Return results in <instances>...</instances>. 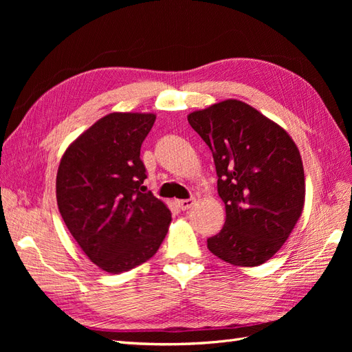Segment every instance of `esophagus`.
<instances>
[{
  "label": "esophagus",
  "mask_w": 352,
  "mask_h": 352,
  "mask_svg": "<svg viewBox=\"0 0 352 352\" xmlns=\"http://www.w3.org/2000/svg\"><path fill=\"white\" fill-rule=\"evenodd\" d=\"M195 198H188V199H180V201H177V206H179V208L180 210H184V211H186V210H189V208H192L194 206H195Z\"/></svg>",
  "instance_id": "1"
}]
</instances>
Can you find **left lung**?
Listing matches in <instances>:
<instances>
[{"instance_id":"obj_1","label":"left lung","mask_w":352,"mask_h":352,"mask_svg":"<svg viewBox=\"0 0 352 352\" xmlns=\"http://www.w3.org/2000/svg\"><path fill=\"white\" fill-rule=\"evenodd\" d=\"M210 146L226 221L207 239L232 265L254 267L278 252L305 201L301 154L283 127L247 102L225 100L188 116Z\"/></svg>"}]
</instances>
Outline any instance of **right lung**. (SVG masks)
<instances>
[{
  "instance_id": "add662e5",
  "label": "right lung",
  "mask_w": 352,
  "mask_h": 352,
  "mask_svg": "<svg viewBox=\"0 0 352 352\" xmlns=\"http://www.w3.org/2000/svg\"><path fill=\"white\" fill-rule=\"evenodd\" d=\"M153 113H110L78 136L60 160V214L87 257L119 274L150 260L166 238L172 212L151 192L141 145Z\"/></svg>"
}]
</instances>
